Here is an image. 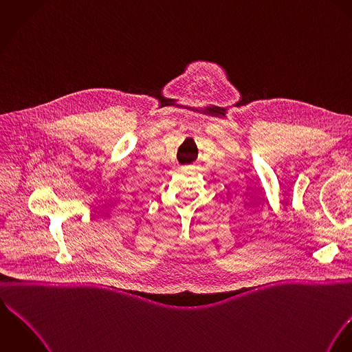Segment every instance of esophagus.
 Listing matches in <instances>:
<instances>
[{"instance_id":"esophagus-1","label":"esophagus","mask_w":352,"mask_h":352,"mask_svg":"<svg viewBox=\"0 0 352 352\" xmlns=\"http://www.w3.org/2000/svg\"><path fill=\"white\" fill-rule=\"evenodd\" d=\"M188 168H191V169H197V168H198V166H197V164H192V165H190V166H188Z\"/></svg>"}]
</instances>
